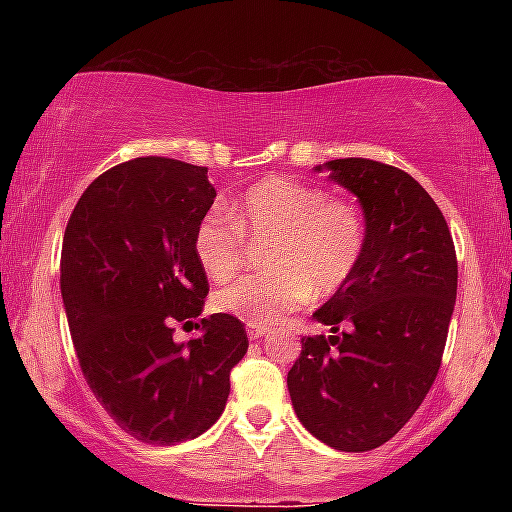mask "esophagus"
Wrapping results in <instances>:
<instances>
[{"label":"esophagus","mask_w":512,"mask_h":512,"mask_svg":"<svg viewBox=\"0 0 512 512\" xmlns=\"http://www.w3.org/2000/svg\"><path fill=\"white\" fill-rule=\"evenodd\" d=\"M267 332H269V327H264V325H248V337L250 339L267 337Z\"/></svg>","instance_id":"34e87169"}]
</instances>
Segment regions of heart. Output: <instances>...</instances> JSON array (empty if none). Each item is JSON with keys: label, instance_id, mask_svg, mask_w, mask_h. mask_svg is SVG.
<instances>
[{"label": "heart", "instance_id": "b5f03b06", "mask_svg": "<svg viewBox=\"0 0 512 512\" xmlns=\"http://www.w3.org/2000/svg\"><path fill=\"white\" fill-rule=\"evenodd\" d=\"M204 214L195 231L197 262L209 279H233L245 264V238H269L267 272L216 293L221 313L248 325H272L310 296L330 298L349 284L366 245L361 211L308 182L269 175L231 204Z\"/></svg>", "mask_w": 512, "mask_h": 512}]
</instances>
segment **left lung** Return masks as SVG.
<instances>
[{
  "instance_id": "left-lung-1",
  "label": "left lung",
  "mask_w": 512,
  "mask_h": 512,
  "mask_svg": "<svg viewBox=\"0 0 512 512\" xmlns=\"http://www.w3.org/2000/svg\"><path fill=\"white\" fill-rule=\"evenodd\" d=\"M315 170L358 197L366 245L349 284L313 313L332 334L301 339L286 385L317 440L366 452L407 424L436 380L457 296L455 245L443 211L404 170L370 158Z\"/></svg>"
}]
</instances>
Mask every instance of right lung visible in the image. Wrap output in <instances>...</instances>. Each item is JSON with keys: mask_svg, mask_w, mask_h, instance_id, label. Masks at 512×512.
Masks as SVG:
<instances>
[{"mask_svg": "<svg viewBox=\"0 0 512 512\" xmlns=\"http://www.w3.org/2000/svg\"><path fill=\"white\" fill-rule=\"evenodd\" d=\"M207 168L146 156L98 175L69 216L60 284L88 387L129 436L175 445L214 426L248 351L238 317L202 315L209 293L195 231L214 204Z\"/></svg>", "mask_w": 512, "mask_h": 512, "instance_id": "1", "label": "right lung"}]
</instances>
